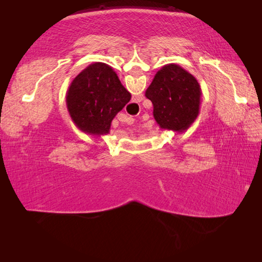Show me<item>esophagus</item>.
<instances>
[{
  "label": "esophagus",
  "instance_id": "1",
  "mask_svg": "<svg viewBox=\"0 0 262 262\" xmlns=\"http://www.w3.org/2000/svg\"><path fill=\"white\" fill-rule=\"evenodd\" d=\"M126 121L128 122V125H130V123H133V121H134V119H133V118H130V117H129V118H128V119H127V120H126Z\"/></svg>",
  "mask_w": 262,
  "mask_h": 262
}]
</instances>
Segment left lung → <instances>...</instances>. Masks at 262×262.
<instances>
[{"mask_svg": "<svg viewBox=\"0 0 262 262\" xmlns=\"http://www.w3.org/2000/svg\"><path fill=\"white\" fill-rule=\"evenodd\" d=\"M201 86L192 74L170 63L155 75L145 90L154 105V118L162 129L183 133L200 113Z\"/></svg>", "mask_w": 262, "mask_h": 262, "instance_id": "left-lung-1", "label": "left lung"}]
</instances>
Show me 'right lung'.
<instances>
[{"label":"right lung","instance_id":"1","mask_svg":"<svg viewBox=\"0 0 262 262\" xmlns=\"http://www.w3.org/2000/svg\"><path fill=\"white\" fill-rule=\"evenodd\" d=\"M132 95L112 67L103 62L89 64L69 85L66 104L79 130L101 136L110 133L111 122Z\"/></svg>","mask_w":262,"mask_h":262}]
</instances>
